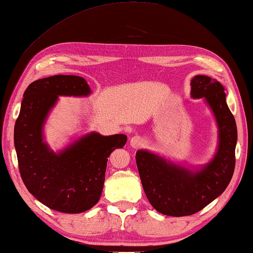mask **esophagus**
<instances>
[{"instance_id": "1", "label": "esophagus", "mask_w": 253, "mask_h": 253, "mask_svg": "<svg viewBox=\"0 0 253 253\" xmlns=\"http://www.w3.org/2000/svg\"><path fill=\"white\" fill-rule=\"evenodd\" d=\"M143 143H144V141H143L142 137H140V136H134L130 140V145L133 149L141 148V146L143 145Z\"/></svg>"}]
</instances>
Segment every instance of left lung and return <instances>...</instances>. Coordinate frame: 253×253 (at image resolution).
<instances>
[{"mask_svg":"<svg viewBox=\"0 0 253 253\" xmlns=\"http://www.w3.org/2000/svg\"><path fill=\"white\" fill-rule=\"evenodd\" d=\"M193 98L205 97L219 126V149L212 162L198 172L172 166L148 151L136 154L137 167L146 197L158 212L184 216L198 212L220 196L235 169L237 127L225 101L224 88L214 79L196 75L191 81Z\"/></svg>","mask_w":253,"mask_h":253,"instance_id":"8db88e82","label":"left lung"}]
</instances>
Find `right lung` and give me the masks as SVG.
<instances>
[{
	"label": "right lung",
	"instance_id": "obj_1",
	"mask_svg": "<svg viewBox=\"0 0 253 253\" xmlns=\"http://www.w3.org/2000/svg\"><path fill=\"white\" fill-rule=\"evenodd\" d=\"M87 82L75 75H54L28 86L14 129L21 179L28 191L50 209L81 213L101 196L108 157L127 142L125 134L97 132L75 141L55 154L43 142L42 127L58 96H87Z\"/></svg>",
	"mask_w": 253,
	"mask_h": 253
}]
</instances>
